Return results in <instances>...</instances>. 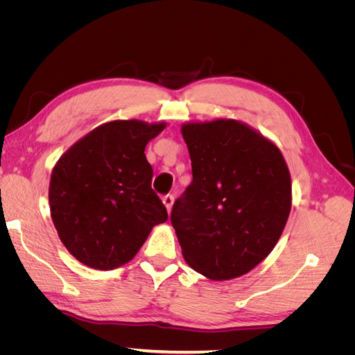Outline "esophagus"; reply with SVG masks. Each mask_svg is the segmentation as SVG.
<instances>
[{"label": "esophagus", "instance_id": "esophagus-1", "mask_svg": "<svg viewBox=\"0 0 355 355\" xmlns=\"http://www.w3.org/2000/svg\"><path fill=\"white\" fill-rule=\"evenodd\" d=\"M173 201H175L173 196L167 194V196H164V197H163V202H164V206H166L167 211H170V210H171V206H173Z\"/></svg>", "mask_w": 355, "mask_h": 355}]
</instances>
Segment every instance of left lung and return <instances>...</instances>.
Returning <instances> with one entry per match:
<instances>
[{
  "label": "left lung",
  "instance_id": "left-lung-1",
  "mask_svg": "<svg viewBox=\"0 0 355 355\" xmlns=\"http://www.w3.org/2000/svg\"><path fill=\"white\" fill-rule=\"evenodd\" d=\"M192 182L171 225L187 263L210 280H231L272 252L292 209V180L271 141L237 120L182 125Z\"/></svg>",
  "mask_w": 355,
  "mask_h": 355
}]
</instances>
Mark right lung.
<instances>
[{"label": "right lung", "instance_id": "right-lung-1", "mask_svg": "<svg viewBox=\"0 0 355 355\" xmlns=\"http://www.w3.org/2000/svg\"><path fill=\"white\" fill-rule=\"evenodd\" d=\"M164 127L139 120L105 123L59 158L50 179V213L60 241L81 263L115 270L167 220L145 157L146 144Z\"/></svg>", "mask_w": 355, "mask_h": 355}]
</instances>
